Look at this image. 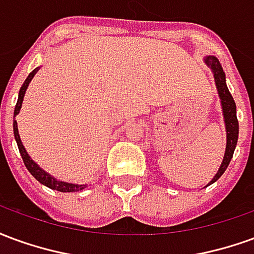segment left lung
Instances as JSON below:
<instances>
[{
  "mask_svg": "<svg viewBox=\"0 0 254 254\" xmlns=\"http://www.w3.org/2000/svg\"><path fill=\"white\" fill-rule=\"evenodd\" d=\"M204 61H205L208 66L212 69L215 84H216L220 103H222L224 125H226V137H227L223 162H222V165L219 167L216 176L213 177L212 181L208 184V185H211V184L218 181L219 178L222 177V174L226 171L227 166H229L230 160L233 158L235 145H237V141H238V120H237V106H235L234 99H233V96L230 94L227 85H226V76H224L223 67L219 63V60L216 57H213V56H208V57L204 58Z\"/></svg>",
  "mask_w": 254,
  "mask_h": 254,
  "instance_id": "1",
  "label": "left lung"
}]
</instances>
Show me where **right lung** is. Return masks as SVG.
I'll use <instances>...</instances> for the list:
<instances>
[{"label":"right lung","instance_id":"obj_1","mask_svg":"<svg viewBox=\"0 0 254 254\" xmlns=\"http://www.w3.org/2000/svg\"><path fill=\"white\" fill-rule=\"evenodd\" d=\"M38 69L39 67H35L32 72L28 74V77L25 78L24 84L21 85V88L19 91V99H17V103H16V107H14V116H13V133H14V138H16V143H17V147H19L20 155H21V158H23V162H24L25 167H27V170L30 171L32 176L35 177L38 181L43 184L45 187L50 188L53 190H58V191H80L83 190L84 188H87V185H76V184H69V182H64V181H58L56 180L54 177H52L50 174H47L46 171L42 170L39 166L36 165L34 160L31 159L30 155L27 154V151H25L24 145L21 143V140H20V134H19V129H17V122L14 120V117L19 114L20 109H21V103H23V99H24V94L25 91H27V87H28V84L32 80V77L35 76V73L38 72Z\"/></svg>","mask_w":254,"mask_h":254}]
</instances>
